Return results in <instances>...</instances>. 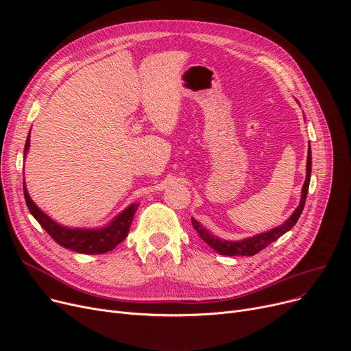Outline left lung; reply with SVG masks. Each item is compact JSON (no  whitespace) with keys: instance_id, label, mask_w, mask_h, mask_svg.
<instances>
[{"instance_id":"obj_1","label":"left lung","mask_w":351,"mask_h":351,"mask_svg":"<svg viewBox=\"0 0 351 351\" xmlns=\"http://www.w3.org/2000/svg\"><path fill=\"white\" fill-rule=\"evenodd\" d=\"M306 169H307V173H306V180H304L303 189H302L300 205L298 206V209L294 210V213L286 220V222L282 226L274 228V229H271L270 232H266V233H261V234H256L253 237L243 239V241H239V242L222 241V239H219V237L213 236L212 233H209L204 226H200V223L197 222V220H195L192 217V225H193L195 230L199 233V236L204 239V241L212 249H215L220 254H225V256H253L256 253H259L261 250L267 247L270 243H273L274 241H278L280 236H283L286 232H289L294 225H296L300 215H302V212H303V208H304V204H306V197H307V192H308V185H310V173H311L310 145H308Z\"/></svg>"}]
</instances>
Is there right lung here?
<instances>
[{"instance_id": "add662e5", "label": "right lung", "mask_w": 351, "mask_h": 351, "mask_svg": "<svg viewBox=\"0 0 351 351\" xmlns=\"http://www.w3.org/2000/svg\"><path fill=\"white\" fill-rule=\"evenodd\" d=\"M29 146V135L25 142L24 155L28 151ZM24 197L27 202V206L32 216L38 220V223L47 230V233L53 239L55 242L61 245L62 247L75 250L78 253L85 254H99L114 250L123 239L128 236L129 228L134 220L135 212L138 209V205H131L126 210H123L112 223L104 229L98 230H89V229H68L64 226H60L49 219L45 213H43L34 202L31 200L25 182H24Z\"/></svg>"}]
</instances>
